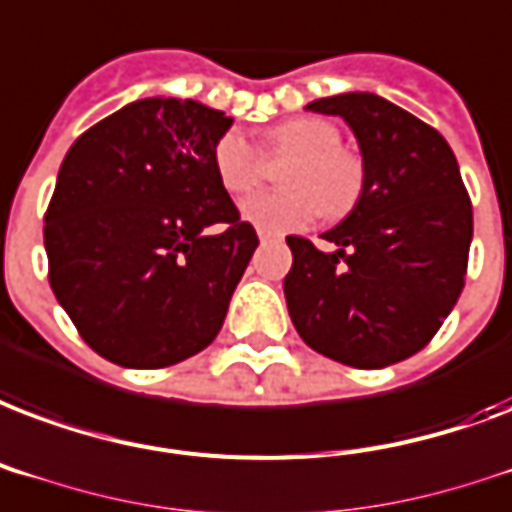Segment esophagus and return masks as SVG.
Wrapping results in <instances>:
<instances>
[{"label":"esophagus","instance_id":"esophagus-1","mask_svg":"<svg viewBox=\"0 0 512 512\" xmlns=\"http://www.w3.org/2000/svg\"><path fill=\"white\" fill-rule=\"evenodd\" d=\"M259 240H261V242L278 240V234H275V232H267V229H259Z\"/></svg>","mask_w":512,"mask_h":512}]
</instances>
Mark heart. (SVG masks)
Listing matches in <instances>:
<instances>
[{
	"instance_id": "obj_1",
	"label": "heart",
	"mask_w": 512,
	"mask_h": 512,
	"mask_svg": "<svg viewBox=\"0 0 512 512\" xmlns=\"http://www.w3.org/2000/svg\"><path fill=\"white\" fill-rule=\"evenodd\" d=\"M340 129L318 118L299 115L264 134V153L240 129H226L213 145V169L232 197H245L267 178V160L294 159L283 169L280 194H256L242 202V215L267 232H297L321 213L340 221L359 205L367 167L359 153L343 148Z\"/></svg>"
}]
</instances>
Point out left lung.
I'll return each instance as SVG.
<instances>
[{
  "label": "left lung",
  "instance_id": "obj_1",
  "mask_svg": "<svg viewBox=\"0 0 512 512\" xmlns=\"http://www.w3.org/2000/svg\"><path fill=\"white\" fill-rule=\"evenodd\" d=\"M307 110L348 121L367 183L351 215L324 234L337 251L286 237L288 313L313 351L380 370L421 351L456 305L470 259V194L443 134L402 107L356 91Z\"/></svg>",
  "mask_w": 512,
  "mask_h": 512
}]
</instances>
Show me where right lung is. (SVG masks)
<instances>
[{
  "mask_svg": "<svg viewBox=\"0 0 512 512\" xmlns=\"http://www.w3.org/2000/svg\"><path fill=\"white\" fill-rule=\"evenodd\" d=\"M229 126L221 110L151 96L91 126L61 161L48 280L102 359L161 370L221 332L259 245L213 169Z\"/></svg>",
  "mask_w": 512,
  "mask_h": 512,
  "instance_id": "1",
  "label": "right lung"
}]
</instances>
